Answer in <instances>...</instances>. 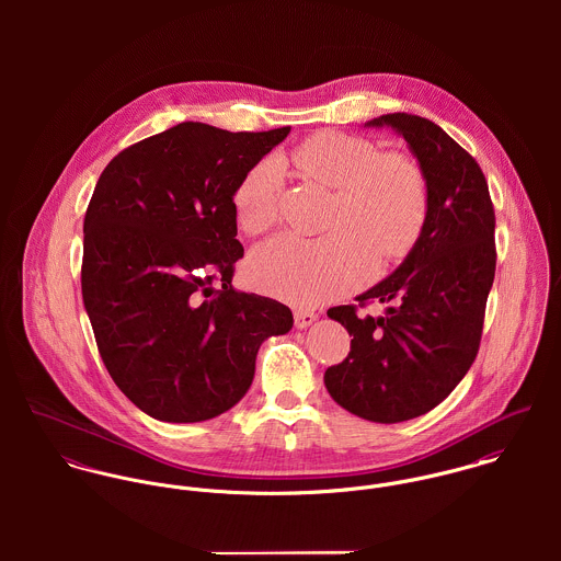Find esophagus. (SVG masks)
I'll return each mask as SVG.
<instances>
[{
	"label": "esophagus",
	"mask_w": 561,
	"mask_h": 561,
	"mask_svg": "<svg viewBox=\"0 0 561 561\" xmlns=\"http://www.w3.org/2000/svg\"><path fill=\"white\" fill-rule=\"evenodd\" d=\"M316 320H318V313H313V311H296L294 313L296 328H309Z\"/></svg>",
	"instance_id": "1"
}]
</instances>
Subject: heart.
Returning <instances> with one entry per match:
<instances>
[{
	"label": "heart",
	"mask_w": 561,
	"mask_h": 561,
	"mask_svg": "<svg viewBox=\"0 0 561 561\" xmlns=\"http://www.w3.org/2000/svg\"><path fill=\"white\" fill-rule=\"evenodd\" d=\"M296 170L334 192L323 240L278 236L248 261L250 283L285 302L313 307L350 294L376 265L405 256L421 238L430 187L421 163L387 151L363 136L320 131L291 151ZM241 231L259 236L280 216V168L252 165L233 194Z\"/></svg>",
	"instance_id": "1"
}]
</instances>
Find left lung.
Returning a JSON list of instances; mask_svg holds the SVG:
<instances>
[{"instance_id":"8db88e82","label":"left lung","mask_w":561,"mask_h":561,"mask_svg":"<svg viewBox=\"0 0 561 561\" xmlns=\"http://www.w3.org/2000/svg\"><path fill=\"white\" fill-rule=\"evenodd\" d=\"M369 125H389L410 145L427 176L430 211L389 278L358 296V305L328 309L352 341L323 382L347 412L400 423L436 408L478 356L496 267L494 207L480 163L432 121L396 112ZM371 301L389 304L388 316L357 313Z\"/></svg>"}]
</instances>
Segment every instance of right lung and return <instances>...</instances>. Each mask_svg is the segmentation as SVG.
Wrapping results in <instances>:
<instances>
[{"mask_svg": "<svg viewBox=\"0 0 561 561\" xmlns=\"http://www.w3.org/2000/svg\"><path fill=\"white\" fill-rule=\"evenodd\" d=\"M291 127L227 131L181 123L121 151L83 218L81 296L103 365L142 412L196 423L233 408L259 345L289 307L238 291L233 194Z\"/></svg>", "mask_w": 561, "mask_h": 561, "instance_id": "right-lung-1", "label": "right lung"}]
</instances>
